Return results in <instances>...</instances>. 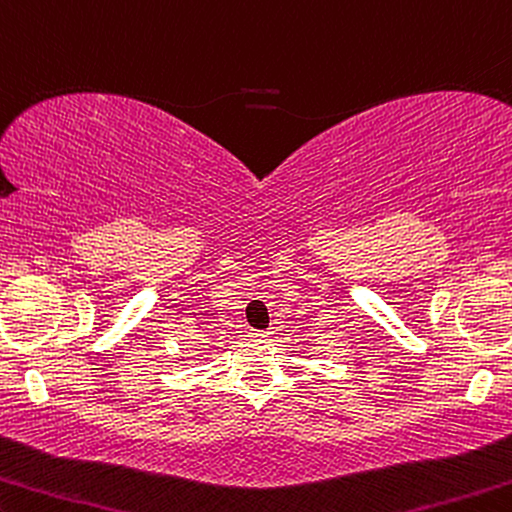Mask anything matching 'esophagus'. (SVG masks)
Here are the masks:
<instances>
[{
  "mask_svg": "<svg viewBox=\"0 0 512 512\" xmlns=\"http://www.w3.org/2000/svg\"><path fill=\"white\" fill-rule=\"evenodd\" d=\"M251 338H267V336H270V332H258V329H251Z\"/></svg>",
  "mask_w": 512,
  "mask_h": 512,
  "instance_id": "esophagus-1",
  "label": "esophagus"
}]
</instances>
